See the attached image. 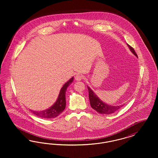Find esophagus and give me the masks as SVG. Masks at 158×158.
<instances>
[{"label": "esophagus", "instance_id": "obj_1", "mask_svg": "<svg viewBox=\"0 0 158 158\" xmlns=\"http://www.w3.org/2000/svg\"><path fill=\"white\" fill-rule=\"evenodd\" d=\"M75 80L77 81H81L83 79V76L81 75H76L75 76Z\"/></svg>", "mask_w": 158, "mask_h": 158}]
</instances>
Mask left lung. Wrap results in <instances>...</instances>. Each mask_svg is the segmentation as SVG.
<instances>
[{"label": "left lung", "mask_w": 158, "mask_h": 158, "mask_svg": "<svg viewBox=\"0 0 158 158\" xmlns=\"http://www.w3.org/2000/svg\"><path fill=\"white\" fill-rule=\"evenodd\" d=\"M127 45L131 52L137 57V55L135 53L134 48H132L128 44H127ZM87 88L89 92V99L90 101V106L94 110H95L97 112H98L99 114H111L117 111L118 110H120L124 105V104H123V105H115V106L108 105L104 102H103L101 99H99L97 95V94L94 93V91L92 90L88 86H87Z\"/></svg>", "instance_id": "1"}]
</instances>
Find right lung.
Instances as JSON below:
<instances>
[{
	"label": "right lung",
	"instance_id": "right-lung-1",
	"mask_svg": "<svg viewBox=\"0 0 158 158\" xmlns=\"http://www.w3.org/2000/svg\"><path fill=\"white\" fill-rule=\"evenodd\" d=\"M73 77L70 78L67 82L65 83L61 88L59 95L56 101L52 106L43 111H34L30 110L31 113L40 117L44 118H53L59 116L62 113L66 107V92L68 86L73 82Z\"/></svg>",
	"mask_w": 158,
	"mask_h": 158
}]
</instances>
